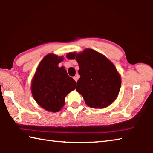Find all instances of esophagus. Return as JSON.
Wrapping results in <instances>:
<instances>
[{
	"label": "esophagus",
	"mask_w": 153,
	"mask_h": 153,
	"mask_svg": "<svg viewBox=\"0 0 153 153\" xmlns=\"http://www.w3.org/2000/svg\"><path fill=\"white\" fill-rule=\"evenodd\" d=\"M74 79L75 81H76V82H77V80H78V79H79V76H78V75H76V76H74Z\"/></svg>",
	"instance_id": "esophagus-1"
}]
</instances>
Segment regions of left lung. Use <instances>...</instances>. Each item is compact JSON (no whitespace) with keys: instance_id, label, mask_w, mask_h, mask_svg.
<instances>
[{"instance_id":"left-lung-1","label":"left lung","mask_w":153,"mask_h":153,"mask_svg":"<svg viewBox=\"0 0 153 153\" xmlns=\"http://www.w3.org/2000/svg\"><path fill=\"white\" fill-rule=\"evenodd\" d=\"M68 59H76L80 77L76 91L85 103L94 108H102L115 101L120 92L121 78L115 66L105 55L91 48L81 53H69Z\"/></svg>"}]
</instances>
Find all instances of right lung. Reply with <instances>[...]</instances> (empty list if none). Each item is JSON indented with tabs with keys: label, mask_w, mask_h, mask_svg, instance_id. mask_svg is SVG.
Wrapping results in <instances>:
<instances>
[{
	"label": "right lung",
	"mask_w": 153,
	"mask_h": 153,
	"mask_svg": "<svg viewBox=\"0 0 153 153\" xmlns=\"http://www.w3.org/2000/svg\"><path fill=\"white\" fill-rule=\"evenodd\" d=\"M63 59V56L48 54L38 65L32 80L33 98L49 112L60 111L66 96L76 88V81L68 76L65 67L59 66Z\"/></svg>",
	"instance_id": "obj_1"
}]
</instances>
